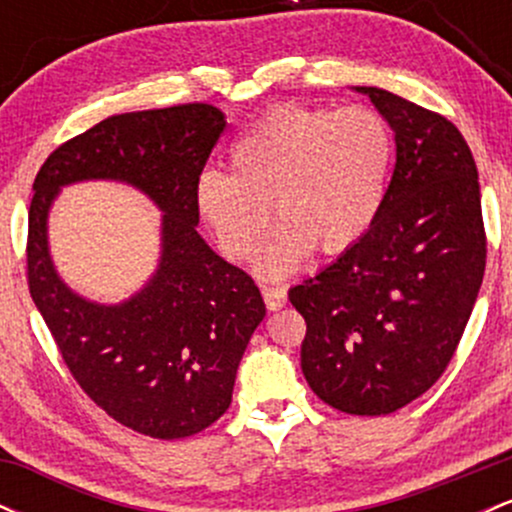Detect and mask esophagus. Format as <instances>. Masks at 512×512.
Instances as JSON below:
<instances>
[{"instance_id":"34e87169","label":"esophagus","mask_w":512,"mask_h":512,"mask_svg":"<svg viewBox=\"0 0 512 512\" xmlns=\"http://www.w3.org/2000/svg\"><path fill=\"white\" fill-rule=\"evenodd\" d=\"M264 303H267L269 310H279L286 305V289L284 286H262Z\"/></svg>"}]
</instances>
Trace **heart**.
Wrapping results in <instances>:
<instances>
[{"label":"heart","instance_id":"b5f03b06","mask_svg":"<svg viewBox=\"0 0 512 512\" xmlns=\"http://www.w3.org/2000/svg\"><path fill=\"white\" fill-rule=\"evenodd\" d=\"M231 173L204 170L197 211L231 262L260 260L264 276L296 272L317 248L349 250L373 228L395 163L392 127L366 105L284 103L252 122L228 151Z\"/></svg>","mask_w":512,"mask_h":512}]
</instances>
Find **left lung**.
Segmentation results:
<instances>
[{
    "instance_id": "left-lung-1",
    "label": "left lung",
    "mask_w": 512,
    "mask_h": 512,
    "mask_svg": "<svg viewBox=\"0 0 512 512\" xmlns=\"http://www.w3.org/2000/svg\"><path fill=\"white\" fill-rule=\"evenodd\" d=\"M395 129L397 163L373 228L293 286L305 317L301 368L332 409L407 407L448 368L486 269L477 163L443 115L358 86Z\"/></svg>"
}]
</instances>
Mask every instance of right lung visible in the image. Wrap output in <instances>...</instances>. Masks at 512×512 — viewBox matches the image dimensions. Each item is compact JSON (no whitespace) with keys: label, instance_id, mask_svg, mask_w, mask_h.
<instances>
[{"label":"right lung","instance_id":"1","mask_svg":"<svg viewBox=\"0 0 512 512\" xmlns=\"http://www.w3.org/2000/svg\"><path fill=\"white\" fill-rule=\"evenodd\" d=\"M226 127L209 103L113 115L57 146L33 182L28 291L62 361L117 424L149 438L195 436L226 414L264 301L252 276L197 233L195 185ZM105 177L139 186L164 211L155 279L120 306L88 304L47 252V209L62 184Z\"/></svg>","mask_w":512,"mask_h":512}]
</instances>
